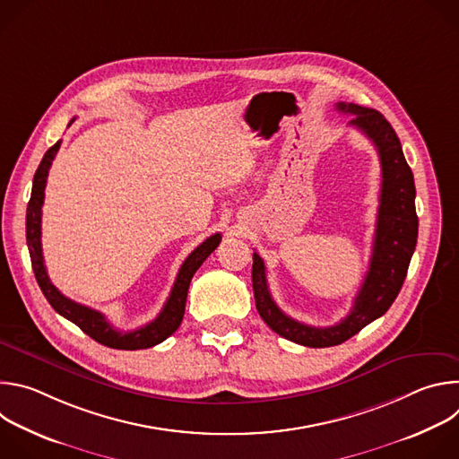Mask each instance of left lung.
I'll return each mask as SVG.
<instances>
[{"label":"left lung","instance_id":"left-lung-1","mask_svg":"<svg viewBox=\"0 0 459 459\" xmlns=\"http://www.w3.org/2000/svg\"><path fill=\"white\" fill-rule=\"evenodd\" d=\"M336 108L351 114L349 125L361 130L374 143L383 178L370 265L354 298L351 314L325 329L289 317L271 296L264 259L257 252L252 255V289L259 316L281 338L312 349L334 347L347 342L388 310L402 290L418 241L414 176L394 128L374 108L354 103H338Z\"/></svg>","mask_w":459,"mask_h":459}]
</instances>
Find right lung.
<instances>
[{
  "label": "right lung",
  "mask_w": 459,
  "mask_h": 459,
  "mask_svg": "<svg viewBox=\"0 0 459 459\" xmlns=\"http://www.w3.org/2000/svg\"><path fill=\"white\" fill-rule=\"evenodd\" d=\"M76 117L71 119L69 125H73ZM61 140L52 145L36 174H34V181H32V194H30V202L27 207V245H29V252H30V261H32V271L36 274V281L41 289V292L45 294L47 301L52 305V308L61 314L63 317H67L69 321H73L74 325H78L80 329L89 334L94 342L110 347V349H119V351H140V349H149L154 347L161 342H165L170 334H174L178 331V326L181 325L183 314H185V303H186V292H188V285L192 276L195 274L202 267L204 261L211 255V252L216 250V247L221 241V234H212L211 238H207L198 248H194L188 257L183 261V265L178 273V278L174 281V287L170 290V296L163 307V310L160 312V316L147 323L142 329L130 331V333H121L107 321V317L85 305H80L73 299H69L67 296H63L48 280L47 276V269L43 264V254H41V207H43V200H45V185H47V176H48V169L52 165V160L56 158V152L59 151Z\"/></svg>",
  "instance_id": "add662e5"
}]
</instances>
